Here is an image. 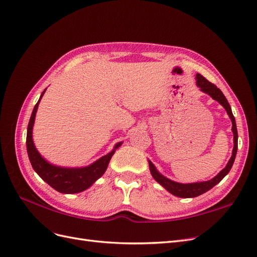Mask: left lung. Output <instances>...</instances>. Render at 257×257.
<instances>
[{"label":"left lung","mask_w":257,"mask_h":257,"mask_svg":"<svg viewBox=\"0 0 257 257\" xmlns=\"http://www.w3.org/2000/svg\"><path fill=\"white\" fill-rule=\"evenodd\" d=\"M196 84L198 87H200V89L206 93L208 95H210L214 100L218 101L219 103L224 107V109L227 110L228 115L232 121V131L234 134V148H233V152H232V156L228 162L227 166L223 170H221L219 172V174H217V176H215L213 179L209 180V181H202V182H195V183H179V182H175L173 180H170L168 178H166L164 176H162L160 173H158V171L156 170V168L154 167V164L149 160V164H150V171L152 176L154 177L158 183H160L161 186L168 190L171 194L175 195L177 197H181V198H192V197H197L199 195L208 192L209 190H211L214 186H216L217 183H219L222 178L227 175V174L230 172L234 160H235V156L236 153H237V146H238V135H237V128H236V123H235V118L232 114V109L231 106L229 104L228 100L225 99L224 95L222 94V91L211 82H209L206 78L203 76H201L200 74L196 75Z\"/></svg>","instance_id":"left-lung-1"}]
</instances>
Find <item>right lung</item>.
<instances>
[{
	"label": "right lung",
	"mask_w": 257,
	"mask_h": 257,
	"mask_svg": "<svg viewBox=\"0 0 257 257\" xmlns=\"http://www.w3.org/2000/svg\"><path fill=\"white\" fill-rule=\"evenodd\" d=\"M45 90L41 95L39 101L34 107L27 127L26 148L30 163H32V166L38 175L56 191L64 194H74L82 192L89 188L97 179L103 175L107 169L111 156L114 155L115 150L121 146L122 142L117 143L114 150L108 153L107 155L101 157L94 163H91L90 166L85 168H61L48 163L40 155V153L37 151L33 141V126L36 118V112L41 98L43 97Z\"/></svg>",
	"instance_id": "obj_1"
}]
</instances>
